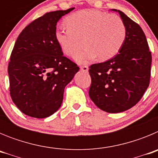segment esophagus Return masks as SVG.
Returning a JSON list of instances; mask_svg holds the SVG:
<instances>
[{
	"instance_id": "1",
	"label": "esophagus",
	"mask_w": 158,
	"mask_h": 158,
	"mask_svg": "<svg viewBox=\"0 0 158 158\" xmlns=\"http://www.w3.org/2000/svg\"><path fill=\"white\" fill-rule=\"evenodd\" d=\"M81 70L83 71V72H88L89 70V67L87 65H81Z\"/></svg>"
}]
</instances>
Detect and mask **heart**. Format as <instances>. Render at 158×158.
<instances>
[{"mask_svg":"<svg viewBox=\"0 0 158 158\" xmlns=\"http://www.w3.org/2000/svg\"><path fill=\"white\" fill-rule=\"evenodd\" d=\"M65 22L68 27H57L55 40L68 56H73L85 44V50L74 58L79 63H87L96 58L102 61L113 58L126 40V25L114 14L84 9L67 16Z\"/></svg>","mask_w":158,"mask_h":158,"instance_id":"obj_1","label":"heart"}]
</instances>
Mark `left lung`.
I'll use <instances>...</instances> for the list:
<instances>
[{"label": "left lung", "instance_id": "left-lung-1", "mask_svg": "<svg viewBox=\"0 0 158 158\" xmlns=\"http://www.w3.org/2000/svg\"><path fill=\"white\" fill-rule=\"evenodd\" d=\"M111 10L120 15L126 25V40L115 57L89 66V95L100 109L118 113L134 107L147 89L152 56L140 26L121 11Z\"/></svg>", "mask_w": 158, "mask_h": 158}]
</instances>
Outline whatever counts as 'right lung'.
<instances>
[{
    "label": "right lung",
    "mask_w": 158,
    "mask_h": 158,
    "mask_svg": "<svg viewBox=\"0 0 158 158\" xmlns=\"http://www.w3.org/2000/svg\"><path fill=\"white\" fill-rule=\"evenodd\" d=\"M73 9L44 14L29 23L15 43L8 67L10 95L28 116L43 118L56 112L65 87L79 70L63 56L54 36L58 20Z\"/></svg>",
    "instance_id": "right-lung-1"
}]
</instances>
